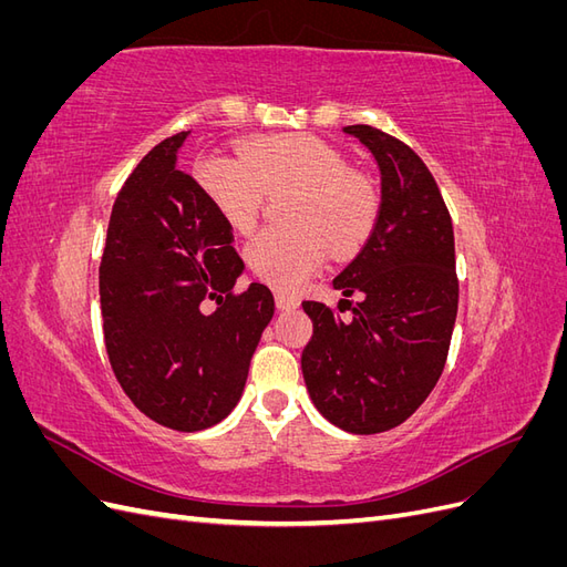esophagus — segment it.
<instances>
[{"label":"esophagus","instance_id":"obj_1","mask_svg":"<svg viewBox=\"0 0 567 567\" xmlns=\"http://www.w3.org/2000/svg\"><path fill=\"white\" fill-rule=\"evenodd\" d=\"M277 307L279 310H298L300 300L293 296H286V293H277Z\"/></svg>","mask_w":567,"mask_h":567}]
</instances>
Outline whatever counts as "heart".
<instances>
[{
    "instance_id": "1",
    "label": "heart",
    "mask_w": 567,
    "mask_h": 567,
    "mask_svg": "<svg viewBox=\"0 0 567 567\" xmlns=\"http://www.w3.org/2000/svg\"><path fill=\"white\" fill-rule=\"evenodd\" d=\"M196 177L217 213L241 234L257 225L265 194L293 192L286 221L296 229H267L246 246L255 277L286 293L321 271L329 248L338 257L362 248L379 217L373 184L310 134L248 142L238 148V161H203Z\"/></svg>"
}]
</instances>
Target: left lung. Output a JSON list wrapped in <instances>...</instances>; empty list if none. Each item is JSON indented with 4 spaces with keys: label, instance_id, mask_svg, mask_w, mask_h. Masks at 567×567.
<instances>
[{
    "label": "left lung",
    "instance_id": "1",
    "mask_svg": "<svg viewBox=\"0 0 567 567\" xmlns=\"http://www.w3.org/2000/svg\"><path fill=\"white\" fill-rule=\"evenodd\" d=\"M359 140L381 175V210L364 248L333 279L352 319L307 300L312 340L302 375L319 414L354 435L404 423L433 392L447 362L458 307L454 229L431 169L394 136L371 125ZM342 302V300H340Z\"/></svg>",
    "mask_w": 567,
    "mask_h": 567
}]
</instances>
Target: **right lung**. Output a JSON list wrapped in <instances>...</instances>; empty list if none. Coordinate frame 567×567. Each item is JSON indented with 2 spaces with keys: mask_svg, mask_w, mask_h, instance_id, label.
<instances>
[{
  "mask_svg": "<svg viewBox=\"0 0 567 567\" xmlns=\"http://www.w3.org/2000/svg\"><path fill=\"white\" fill-rule=\"evenodd\" d=\"M188 134L148 151L120 188L99 267L115 379L142 414L179 433L231 414L274 317L267 286L231 293L246 265L225 217L177 169Z\"/></svg>",
  "mask_w": 567,
  "mask_h": 567,
  "instance_id": "1",
  "label": "right lung"
}]
</instances>
